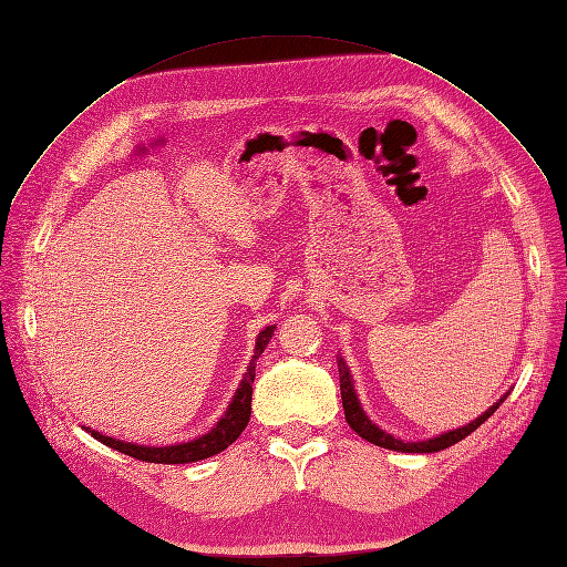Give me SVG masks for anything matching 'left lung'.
<instances>
[{"instance_id": "1", "label": "left lung", "mask_w": 567, "mask_h": 567, "mask_svg": "<svg viewBox=\"0 0 567 567\" xmlns=\"http://www.w3.org/2000/svg\"><path fill=\"white\" fill-rule=\"evenodd\" d=\"M338 375H340V396H342V410H344V420H348L350 429L354 433H359L363 440L373 442V445L378 447H384V450H391V452H408V454H431V452H440V450H447L452 445H456V442H461L465 435H471L473 431H477L491 414H494L503 401L509 396V391H505L503 396L491 405L486 412H482L480 416H475V420L471 424H465L461 429H454V431H447V433H440V435H433L429 440H416V442H408V440H401L396 435L386 433L384 429H380L378 424H373L371 420H368V414L363 412L361 408V401L357 396V389H354V380H352V373H350V365L344 363V359L338 354Z\"/></svg>"}]
</instances>
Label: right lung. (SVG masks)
Listing matches in <instances>:
<instances>
[{
    "label": "right lung",
    "mask_w": 567,
    "mask_h": 567,
    "mask_svg": "<svg viewBox=\"0 0 567 567\" xmlns=\"http://www.w3.org/2000/svg\"><path fill=\"white\" fill-rule=\"evenodd\" d=\"M276 324L266 327L255 342V354L248 363V371H245L231 403L227 405L225 414L219 416V422L204 435L187 440V442H178V445H166V447H147V445H138V442H125L117 440L111 435H104L100 431H92L87 426H83L94 440L104 442L106 447L117 450L122 454H127L132 458L138 461H147V463H194L202 461L208 456H215L219 452H225L231 442L245 431L250 422V412H252V382H255V371H257V359L261 357V352L266 350V344L274 338Z\"/></svg>",
    "instance_id": "1"
}]
</instances>
